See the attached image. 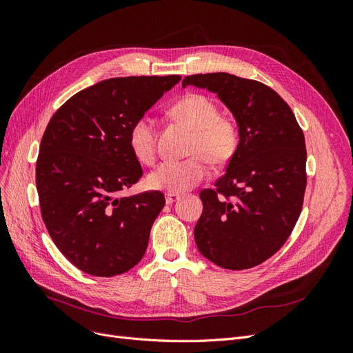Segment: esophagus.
<instances>
[{
  "mask_svg": "<svg viewBox=\"0 0 353 353\" xmlns=\"http://www.w3.org/2000/svg\"><path fill=\"white\" fill-rule=\"evenodd\" d=\"M179 199H181V196L175 194V193H168L166 194V203H168V205H172V203H175Z\"/></svg>",
  "mask_w": 353,
  "mask_h": 353,
  "instance_id": "34e87169",
  "label": "esophagus"
}]
</instances>
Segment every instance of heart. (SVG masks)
<instances>
[{
	"label": "heart",
	"mask_w": 353,
	"mask_h": 353,
	"mask_svg": "<svg viewBox=\"0 0 353 353\" xmlns=\"http://www.w3.org/2000/svg\"><path fill=\"white\" fill-rule=\"evenodd\" d=\"M170 116L193 131L190 153L184 160H166L148 175V187L168 193H184L209 174L208 160L215 166L227 165L236 156L240 144L239 123L230 116L219 114L210 97L200 92L185 94L169 109ZM130 147L140 162L150 165L156 160V122L143 114L130 130Z\"/></svg>",
	"instance_id": "heart-1"
}]
</instances>
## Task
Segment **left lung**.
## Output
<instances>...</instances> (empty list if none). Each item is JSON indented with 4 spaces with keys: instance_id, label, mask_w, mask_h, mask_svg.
I'll list each match as a JSON object with an SVG mask.
<instances>
[{
    "instance_id": "left-lung-1",
    "label": "left lung",
    "mask_w": 353,
    "mask_h": 353,
    "mask_svg": "<svg viewBox=\"0 0 353 353\" xmlns=\"http://www.w3.org/2000/svg\"><path fill=\"white\" fill-rule=\"evenodd\" d=\"M187 85L216 92L240 128L227 172L215 188L200 191L197 249L221 268H253L283 248L302 212L303 131L290 105L259 81L218 72L191 74L183 81Z\"/></svg>"
}]
</instances>
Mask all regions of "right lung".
I'll use <instances>...</instances> for the list:
<instances>
[{
	"label": "right lung",
	"mask_w": 353,
	"mask_h": 353,
	"mask_svg": "<svg viewBox=\"0 0 353 353\" xmlns=\"http://www.w3.org/2000/svg\"><path fill=\"white\" fill-rule=\"evenodd\" d=\"M179 79H105L74 94L50 119L37 160L41 215L57 249L78 270L113 276L143 259L165 196H116L143 175L130 147L132 123Z\"/></svg>",
	"instance_id": "1"
}]
</instances>
